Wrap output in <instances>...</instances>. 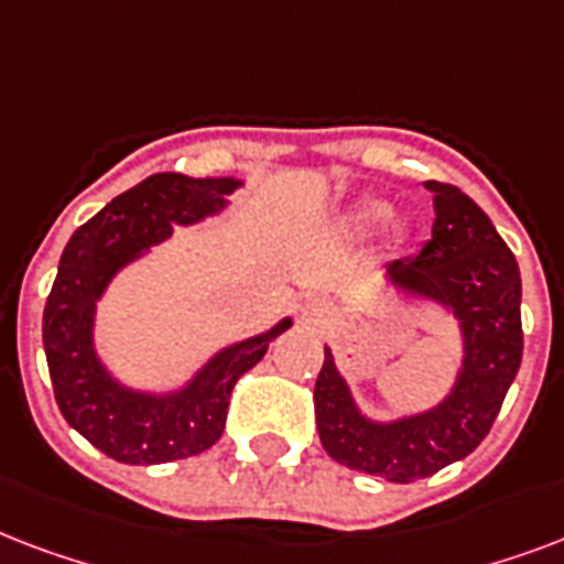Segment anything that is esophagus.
<instances>
[{"label":"esophagus","mask_w":564,"mask_h":564,"mask_svg":"<svg viewBox=\"0 0 564 564\" xmlns=\"http://www.w3.org/2000/svg\"><path fill=\"white\" fill-rule=\"evenodd\" d=\"M332 314H335V308H332L329 300H323V296H308V300L300 303V317H303L305 323H314V326L329 323Z\"/></svg>","instance_id":"obj_1"}]
</instances>
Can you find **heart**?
<instances>
[{"label":"heart","instance_id":"heart-1","mask_svg":"<svg viewBox=\"0 0 564 564\" xmlns=\"http://www.w3.org/2000/svg\"><path fill=\"white\" fill-rule=\"evenodd\" d=\"M388 205L382 199H365V203L350 214V223L356 229H370V226H377V223L386 220Z\"/></svg>","mask_w":564,"mask_h":564}]
</instances>
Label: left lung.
<instances>
[{
    "label": "left lung",
    "mask_w": 564,
    "mask_h": 564,
    "mask_svg": "<svg viewBox=\"0 0 564 564\" xmlns=\"http://www.w3.org/2000/svg\"><path fill=\"white\" fill-rule=\"evenodd\" d=\"M435 205L432 238L417 256L382 268L403 303L435 305L456 321L462 361L438 403L391 421L359 409L347 379L323 347L314 414L323 449L338 465L388 482L432 477L479 447L521 368V270L495 223L459 187L423 182Z\"/></svg>",
    "instance_id": "left-lung-1"
}]
</instances>
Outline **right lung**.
Listing matches in <instances>:
<instances>
[{
    "label": "right lung",
    "instance_id": "1",
    "mask_svg": "<svg viewBox=\"0 0 564 564\" xmlns=\"http://www.w3.org/2000/svg\"><path fill=\"white\" fill-rule=\"evenodd\" d=\"M241 185L235 176L155 173L78 226L61 252L43 308V350L55 400L73 430L123 465H161L212 447L223 435L238 377L256 368L270 341L294 323L282 317L259 335L226 344L167 391L126 386L96 350V308L117 273L167 241L173 226H194L226 212Z\"/></svg>",
    "mask_w": 564,
    "mask_h": 564
}]
</instances>
